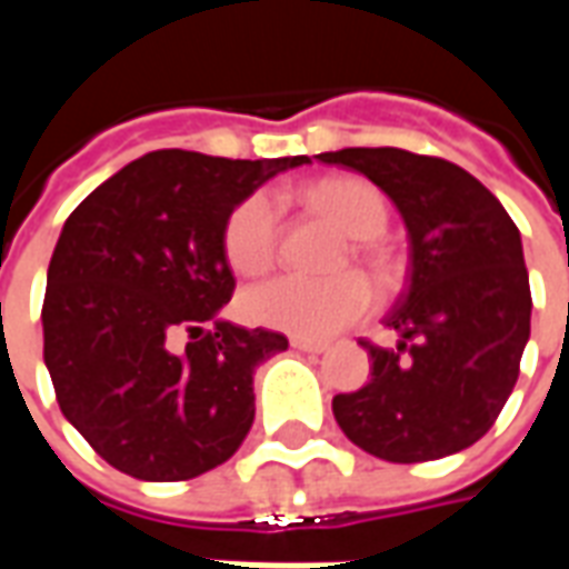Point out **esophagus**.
I'll list each match as a JSON object with an SVG mask.
<instances>
[{"label":"esophagus","mask_w":569,"mask_h":569,"mask_svg":"<svg viewBox=\"0 0 569 569\" xmlns=\"http://www.w3.org/2000/svg\"><path fill=\"white\" fill-rule=\"evenodd\" d=\"M292 347L301 350V353H322V350H326V345H320V341H308V338H292Z\"/></svg>","instance_id":"34e87169"}]
</instances>
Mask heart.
Wrapping results in <instances>:
<instances>
[{"label":"heart","mask_w":569,"mask_h":569,"mask_svg":"<svg viewBox=\"0 0 569 569\" xmlns=\"http://www.w3.org/2000/svg\"><path fill=\"white\" fill-rule=\"evenodd\" d=\"M305 200L329 216L345 234L353 237L350 252L378 277H390V256L375 240L387 231L390 207L381 188L357 176L320 179L305 188ZM224 259L237 273H264L277 259L280 212L271 194L256 191L224 222ZM375 305V289L362 273H345L335 280H305L283 273L252 286L243 296L247 320L264 329L322 341L362 320Z\"/></svg>","instance_id":"b5f03b06"}]
</instances>
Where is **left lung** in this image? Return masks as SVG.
<instances>
[{
  "instance_id": "1",
  "label": "left lung",
  "mask_w": 569,
  "mask_h": 569,
  "mask_svg": "<svg viewBox=\"0 0 569 569\" xmlns=\"http://www.w3.org/2000/svg\"><path fill=\"white\" fill-rule=\"evenodd\" d=\"M393 200L411 243V280L387 326L399 345H362L371 381L338 393L345 436L390 463L439 460L476 445L506 406L530 338L521 234L476 176L406 149L317 154Z\"/></svg>"
}]
</instances>
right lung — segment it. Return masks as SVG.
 I'll return each mask as SVG.
<instances>
[{
	"label": "right lung",
	"instance_id": "add662e5",
	"mask_svg": "<svg viewBox=\"0 0 569 569\" xmlns=\"http://www.w3.org/2000/svg\"><path fill=\"white\" fill-rule=\"evenodd\" d=\"M301 163L305 154L149 151L72 210L48 264L44 366L63 418L109 466L186 481L243 445L256 418L252 375L289 341L219 317L234 292L224 222ZM182 331L186 348L174 345Z\"/></svg>",
	"mask_w": 569,
	"mask_h": 569
}]
</instances>
